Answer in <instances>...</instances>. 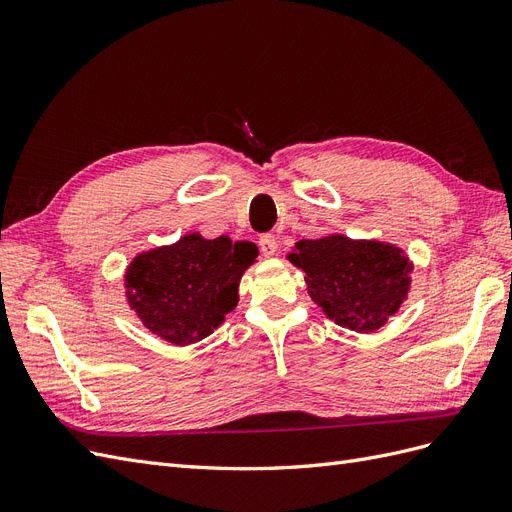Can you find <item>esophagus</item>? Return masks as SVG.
<instances>
[{
	"instance_id": "34e87169",
	"label": "esophagus",
	"mask_w": 512,
	"mask_h": 512,
	"mask_svg": "<svg viewBox=\"0 0 512 512\" xmlns=\"http://www.w3.org/2000/svg\"><path fill=\"white\" fill-rule=\"evenodd\" d=\"M258 245H260V252H262V256H265V258H271L275 254V250H277V241H275L273 235H262Z\"/></svg>"
}]
</instances>
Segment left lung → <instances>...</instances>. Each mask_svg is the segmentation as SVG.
Returning <instances> with one entry per match:
<instances>
[{"mask_svg": "<svg viewBox=\"0 0 512 512\" xmlns=\"http://www.w3.org/2000/svg\"><path fill=\"white\" fill-rule=\"evenodd\" d=\"M305 273L307 294L335 324L376 333L408 299L412 260L395 243L331 232L301 239L286 256Z\"/></svg>", "mask_w": 512, "mask_h": 512, "instance_id": "left-lung-1", "label": "left lung"}]
</instances>
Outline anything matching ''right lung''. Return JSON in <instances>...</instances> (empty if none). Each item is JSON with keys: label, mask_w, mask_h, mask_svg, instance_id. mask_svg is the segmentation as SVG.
<instances>
[{"label": "right lung", "mask_w": 512, "mask_h": 512, "mask_svg": "<svg viewBox=\"0 0 512 512\" xmlns=\"http://www.w3.org/2000/svg\"><path fill=\"white\" fill-rule=\"evenodd\" d=\"M250 241L188 232L170 245L136 254L123 273L130 312L173 346L209 337L239 303V282L256 262Z\"/></svg>", "instance_id": "right-lung-1"}]
</instances>
